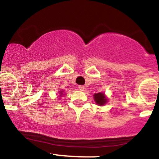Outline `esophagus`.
<instances>
[{
	"label": "esophagus",
	"instance_id": "obj_1",
	"mask_svg": "<svg viewBox=\"0 0 159 159\" xmlns=\"http://www.w3.org/2000/svg\"><path fill=\"white\" fill-rule=\"evenodd\" d=\"M78 88H79V90L81 91H84V89H85L84 86H79V87H78Z\"/></svg>",
	"mask_w": 159,
	"mask_h": 159
}]
</instances>
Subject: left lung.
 <instances>
[{"mask_svg": "<svg viewBox=\"0 0 159 159\" xmlns=\"http://www.w3.org/2000/svg\"><path fill=\"white\" fill-rule=\"evenodd\" d=\"M93 98L96 105H99V106L105 105V104L107 102V101H108L107 96H105V93H102V92L95 93L93 95Z\"/></svg>", "mask_w": 159, "mask_h": 159, "instance_id": "obj_1", "label": "left lung"}]
</instances>
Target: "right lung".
Wrapping results in <instances>:
<instances>
[{
    "label": "right lung",
    "mask_w": 159,
    "mask_h": 159,
    "mask_svg": "<svg viewBox=\"0 0 159 159\" xmlns=\"http://www.w3.org/2000/svg\"><path fill=\"white\" fill-rule=\"evenodd\" d=\"M58 96H60L59 98H61V97H62V96H64V90H59V95H58Z\"/></svg>",
    "instance_id": "add662e5"
}]
</instances>
